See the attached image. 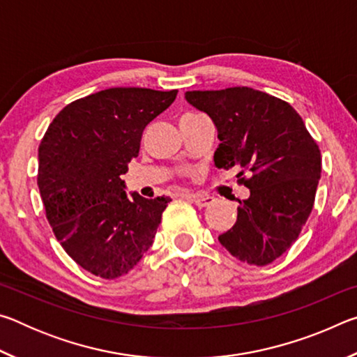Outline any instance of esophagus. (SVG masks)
Returning <instances> with one entry per match:
<instances>
[{
    "instance_id": "34e87169",
    "label": "esophagus",
    "mask_w": 357,
    "mask_h": 357,
    "mask_svg": "<svg viewBox=\"0 0 357 357\" xmlns=\"http://www.w3.org/2000/svg\"><path fill=\"white\" fill-rule=\"evenodd\" d=\"M185 198L187 200H190L192 203H195L198 208H204L213 203V197H208V195H190V193H185Z\"/></svg>"
}]
</instances>
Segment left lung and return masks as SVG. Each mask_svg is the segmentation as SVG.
<instances>
[{"mask_svg":"<svg viewBox=\"0 0 357 357\" xmlns=\"http://www.w3.org/2000/svg\"><path fill=\"white\" fill-rule=\"evenodd\" d=\"M190 105L217 128V168L239 167L250 190L239 200L236 223L219 236L233 257L266 266L298 239L315 203L321 154L299 113L274 96L247 86L187 91Z\"/></svg>","mask_w":357,"mask_h":357,"instance_id":"8db88e82","label":"left lung"}]
</instances>
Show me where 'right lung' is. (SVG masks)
<instances>
[{
    "label": "right lung",
    "mask_w": 357,
    "mask_h": 357,
    "mask_svg": "<svg viewBox=\"0 0 357 357\" xmlns=\"http://www.w3.org/2000/svg\"><path fill=\"white\" fill-rule=\"evenodd\" d=\"M178 91L110 88L59 112L39 144L38 185L47 220L84 271L118 279L140 261L172 198L124 190L143 130Z\"/></svg>",
    "instance_id": "add662e5"
}]
</instances>
